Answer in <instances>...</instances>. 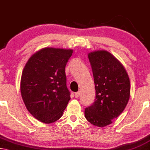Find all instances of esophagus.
I'll list each match as a JSON object with an SVG mask.
<instances>
[{"label":"esophagus","mask_w":150,"mask_h":150,"mask_svg":"<svg viewBox=\"0 0 150 150\" xmlns=\"http://www.w3.org/2000/svg\"><path fill=\"white\" fill-rule=\"evenodd\" d=\"M80 92H76V93H75V94H74V96H75V97H76V98H78V97H79V96H80Z\"/></svg>","instance_id":"34e87169"}]
</instances>
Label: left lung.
I'll return each instance as SVG.
<instances>
[{
  "label": "left lung",
  "instance_id": "1",
  "mask_svg": "<svg viewBox=\"0 0 150 150\" xmlns=\"http://www.w3.org/2000/svg\"><path fill=\"white\" fill-rule=\"evenodd\" d=\"M93 70L96 98L84 110L85 117L93 125H109L120 115L130 96V81L125 68L105 50L89 53Z\"/></svg>",
  "mask_w": 150,
  "mask_h": 150
}]
</instances>
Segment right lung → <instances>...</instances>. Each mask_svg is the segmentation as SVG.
<instances>
[{"instance_id": "obj_1", "label": "right lung", "mask_w": 150, "mask_h": 150, "mask_svg": "<svg viewBox=\"0 0 150 150\" xmlns=\"http://www.w3.org/2000/svg\"><path fill=\"white\" fill-rule=\"evenodd\" d=\"M73 50L45 47L32 55L21 79L27 109L38 120L52 123L60 118L70 99L65 68Z\"/></svg>"}]
</instances>
